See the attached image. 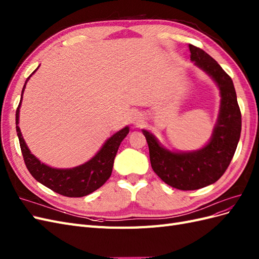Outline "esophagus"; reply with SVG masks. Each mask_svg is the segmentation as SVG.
I'll return each mask as SVG.
<instances>
[{"label":"esophagus","instance_id":"esophagus-1","mask_svg":"<svg viewBox=\"0 0 259 259\" xmlns=\"http://www.w3.org/2000/svg\"><path fill=\"white\" fill-rule=\"evenodd\" d=\"M130 121H131V123H134L135 125H141V123L143 122V117H142L141 114L134 113L131 115Z\"/></svg>","mask_w":259,"mask_h":259}]
</instances>
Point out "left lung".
Returning <instances> with one entry per match:
<instances>
[{"label": "left lung", "mask_w": 259, "mask_h": 259, "mask_svg": "<svg viewBox=\"0 0 259 259\" xmlns=\"http://www.w3.org/2000/svg\"><path fill=\"white\" fill-rule=\"evenodd\" d=\"M191 61L215 81L220 91V109L209 142L193 152H171L150 131L142 130L149 144L154 172L172 188L190 191L215 183L230 165L241 136V110L230 76L202 49L189 44Z\"/></svg>", "instance_id": "8db88e82"}]
</instances>
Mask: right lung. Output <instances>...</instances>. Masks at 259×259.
I'll use <instances>...</instances> for the list:
<instances>
[{"label": "right lung", "instance_id": "add662e5", "mask_svg": "<svg viewBox=\"0 0 259 259\" xmlns=\"http://www.w3.org/2000/svg\"><path fill=\"white\" fill-rule=\"evenodd\" d=\"M36 69L32 73H34ZM32 73L27 78L24 84L23 91H21V99L16 110V131L21 153H23L28 170L36 181L61 195L68 197H82L90 194L101 188L112 175L114 159L116 157L118 147L129 134V127H124L116 132L104 143L102 149L95 154V156L82 165L67 169H57L43 164L28 149L18 127L21 100H23L26 84L32 76Z\"/></svg>", "mask_w": 259, "mask_h": 259}]
</instances>
